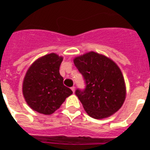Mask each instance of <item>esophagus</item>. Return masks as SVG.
Returning <instances> with one entry per match:
<instances>
[{
	"label": "esophagus",
	"instance_id": "esophagus-1",
	"mask_svg": "<svg viewBox=\"0 0 150 150\" xmlns=\"http://www.w3.org/2000/svg\"><path fill=\"white\" fill-rule=\"evenodd\" d=\"M71 90H72L73 92H74V91H75V87H74V86L71 87Z\"/></svg>",
	"mask_w": 150,
	"mask_h": 150
}]
</instances>
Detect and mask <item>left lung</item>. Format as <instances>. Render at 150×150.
<instances>
[{
  "mask_svg": "<svg viewBox=\"0 0 150 150\" xmlns=\"http://www.w3.org/2000/svg\"><path fill=\"white\" fill-rule=\"evenodd\" d=\"M83 75L86 87L76 96L85 110L94 119H104L120 109L125 99V86L120 69L104 55L90 52L74 60Z\"/></svg>",
  "mask_w": 150,
  "mask_h": 150,
  "instance_id": "obj_1",
  "label": "left lung"
}]
</instances>
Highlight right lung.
I'll use <instances>...</instances> for the list:
<instances>
[{"mask_svg":"<svg viewBox=\"0 0 150 150\" xmlns=\"http://www.w3.org/2000/svg\"><path fill=\"white\" fill-rule=\"evenodd\" d=\"M62 60L55 53L41 57L31 64L24 78V98L29 107L40 113H53L73 93L63 84L59 73Z\"/></svg>","mask_w":150,"mask_h":150,"instance_id":"1","label":"right lung"}]
</instances>
